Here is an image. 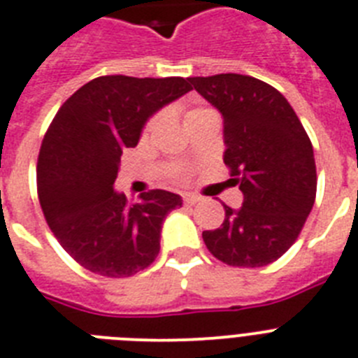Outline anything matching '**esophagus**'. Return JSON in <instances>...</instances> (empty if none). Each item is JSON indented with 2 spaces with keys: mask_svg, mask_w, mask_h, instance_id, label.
<instances>
[{
  "mask_svg": "<svg viewBox=\"0 0 358 358\" xmlns=\"http://www.w3.org/2000/svg\"><path fill=\"white\" fill-rule=\"evenodd\" d=\"M200 196L199 194H184V204H187V206H193V204H196V202H200Z\"/></svg>",
  "mask_w": 358,
  "mask_h": 358,
  "instance_id": "esophagus-1",
  "label": "esophagus"
}]
</instances>
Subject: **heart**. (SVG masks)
<instances>
[{
  "instance_id": "obj_1",
  "label": "heart",
  "mask_w": 358,
  "mask_h": 358,
  "mask_svg": "<svg viewBox=\"0 0 358 358\" xmlns=\"http://www.w3.org/2000/svg\"><path fill=\"white\" fill-rule=\"evenodd\" d=\"M199 112H202V110H200V108H194V110H191V112H187V115H185V119H187V117H191V115H193V113H199ZM154 123H156V117H152V119H150L149 123H147V127H145V130H150V129H152V124H154Z\"/></svg>"
}]
</instances>
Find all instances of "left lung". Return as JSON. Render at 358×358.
Returning a JSON list of instances; mask_svg holds the SVG:
<instances>
[{
  "label": "left lung",
  "mask_w": 358,
  "mask_h": 358,
  "mask_svg": "<svg viewBox=\"0 0 358 358\" xmlns=\"http://www.w3.org/2000/svg\"><path fill=\"white\" fill-rule=\"evenodd\" d=\"M191 84L224 119V164L243 206H224V222L202 231L229 266L257 268L294 245L316 199L315 152L289 101L259 78L239 73L193 77Z\"/></svg>",
  "instance_id": "left-lung-1"
}]
</instances>
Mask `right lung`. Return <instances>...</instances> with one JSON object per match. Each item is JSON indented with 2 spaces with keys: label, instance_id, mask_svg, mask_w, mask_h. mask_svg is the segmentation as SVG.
<instances>
[{
  "label": "right lung",
  "instance_id": "1",
  "mask_svg": "<svg viewBox=\"0 0 358 358\" xmlns=\"http://www.w3.org/2000/svg\"><path fill=\"white\" fill-rule=\"evenodd\" d=\"M189 90L182 77H97L49 124L38 154V199L58 243L90 272L129 278L158 257L162 224L182 208L180 194L152 189L130 204L113 182L121 154L138 145L150 115Z\"/></svg>",
  "mask_w": 358,
  "mask_h": 358
}]
</instances>
